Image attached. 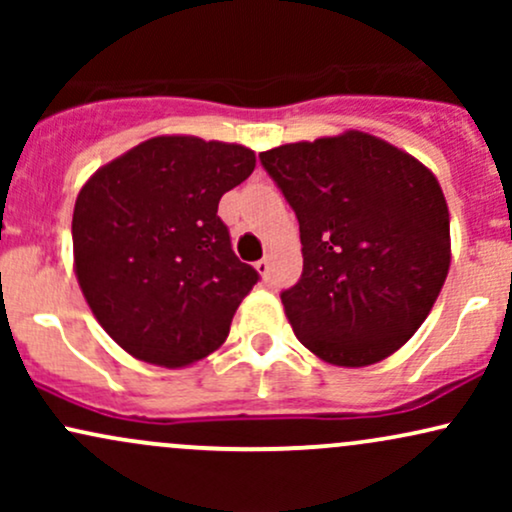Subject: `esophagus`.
<instances>
[{
    "instance_id": "34e87169",
    "label": "esophagus",
    "mask_w": 512,
    "mask_h": 512,
    "mask_svg": "<svg viewBox=\"0 0 512 512\" xmlns=\"http://www.w3.org/2000/svg\"><path fill=\"white\" fill-rule=\"evenodd\" d=\"M255 269L260 272L262 279H269V272H272V262H269L267 257H262L260 262H255Z\"/></svg>"
}]
</instances>
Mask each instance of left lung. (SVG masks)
Wrapping results in <instances>:
<instances>
[{
    "mask_svg": "<svg viewBox=\"0 0 512 512\" xmlns=\"http://www.w3.org/2000/svg\"><path fill=\"white\" fill-rule=\"evenodd\" d=\"M301 226L303 274L281 293L298 342L332 366L395 354L450 269V214L436 175L373 134L262 151Z\"/></svg>",
    "mask_w": 512,
    "mask_h": 512,
    "instance_id": "1",
    "label": "left lung"
}]
</instances>
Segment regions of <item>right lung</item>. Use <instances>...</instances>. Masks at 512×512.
<instances>
[{"label":"right lung","mask_w":512,"mask_h":512,"mask_svg":"<svg viewBox=\"0 0 512 512\" xmlns=\"http://www.w3.org/2000/svg\"><path fill=\"white\" fill-rule=\"evenodd\" d=\"M255 151L163 134L105 163L74 204V272L88 308L127 354L182 368L226 342L260 274L231 248L219 199Z\"/></svg>","instance_id":"1"}]
</instances>
